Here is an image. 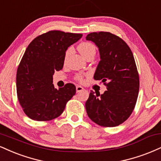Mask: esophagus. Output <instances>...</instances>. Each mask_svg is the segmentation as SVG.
Listing matches in <instances>:
<instances>
[{
	"label": "esophagus",
	"instance_id": "obj_1",
	"mask_svg": "<svg viewBox=\"0 0 161 161\" xmlns=\"http://www.w3.org/2000/svg\"><path fill=\"white\" fill-rule=\"evenodd\" d=\"M75 89H76V92H77V93L82 92V91L84 90V88H83L82 87L80 86H77L76 87H75Z\"/></svg>",
	"mask_w": 161,
	"mask_h": 161
}]
</instances>
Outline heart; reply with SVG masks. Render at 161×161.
I'll list each match as a JSON object with an SVG mask.
<instances>
[{
    "label": "heart",
    "instance_id": "b5f03b06",
    "mask_svg": "<svg viewBox=\"0 0 161 161\" xmlns=\"http://www.w3.org/2000/svg\"><path fill=\"white\" fill-rule=\"evenodd\" d=\"M78 49H79V52L81 53V55H82L83 57H85V58L87 57V56L92 53L95 54V51H96L95 46H94V44L92 43V42H81V43L79 44L78 46ZM70 52H71L70 48L67 50V52H66V53H65V58H67L68 57V55H69V53H70ZM75 80L79 81V82H83L85 80V75L77 74L75 76Z\"/></svg>",
    "mask_w": 161,
    "mask_h": 161
}]
</instances>
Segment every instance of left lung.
<instances>
[{
	"mask_svg": "<svg viewBox=\"0 0 161 161\" xmlns=\"http://www.w3.org/2000/svg\"><path fill=\"white\" fill-rule=\"evenodd\" d=\"M86 40L99 48L101 60L94 79L101 80L107 88L100 97V94L91 92L86 103L87 114L102 127L119 126L132 114L139 94V77L132 51L110 32L91 33Z\"/></svg>",
	"mask_w": 161,
	"mask_h": 161,
	"instance_id": "left-lung-1",
	"label": "left lung"
}]
</instances>
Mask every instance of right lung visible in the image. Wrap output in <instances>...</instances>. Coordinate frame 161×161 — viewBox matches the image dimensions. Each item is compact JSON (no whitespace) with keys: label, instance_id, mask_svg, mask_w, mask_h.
I'll use <instances>...</instances> for the list:
<instances>
[{"label":"right lung","instance_id":"1","mask_svg":"<svg viewBox=\"0 0 161 161\" xmlns=\"http://www.w3.org/2000/svg\"><path fill=\"white\" fill-rule=\"evenodd\" d=\"M82 34L53 30L31 42L17 69L16 92L25 115L37 121L58 118L75 94V86L67 83L55 88L52 75L63 68L65 52Z\"/></svg>","mask_w":161,"mask_h":161}]
</instances>
